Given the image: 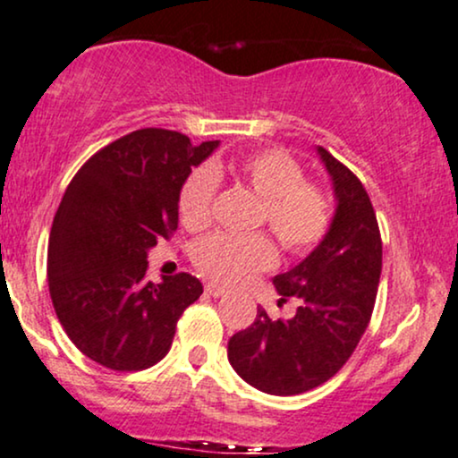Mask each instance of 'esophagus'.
I'll return each instance as SVG.
<instances>
[{"label": "esophagus", "mask_w": 458, "mask_h": 458, "mask_svg": "<svg viewBox=\"0 0 458 458\" xmlns=\"http://www.w3.org/2000/svg\"><path fill=\"white\" fill-rule=\"evenodd\" d=\"M206 292L212 295V298H223V295L227 293V289H225L223 284H218V283H208Z\"/></svg>", "instance_id": "obj_1"}]
</instances>
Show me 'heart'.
I'll list each match as a JSON object with an SVG mask.
<instances>
[{"label":"heart","instance_id":"1","mask_svg":"<svg viewBox=\"0 0 458 458\" xmlns=\"http://www.w3.org/2000/svg\"><path fill=\"white\" fill-rule=\"evenodd\" d=\"M231 171L263 199L261 220L289 255L302 257L326 238L330 229V199L317 184L304 182L302 166L283 149H259L233 163L203 165L186 177L180 191V218L186 229L208 227L218 177ZM195 266L214 281L244 283L255 272L276 263V249L263 233H214L197 244Z\"/></svg>","mask_w":458,"mask_h":458}]
</instances>
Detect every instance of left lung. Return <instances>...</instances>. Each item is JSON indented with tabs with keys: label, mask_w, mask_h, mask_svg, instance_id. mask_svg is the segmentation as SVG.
<instances>
[{
	"label": "left lung",
	"mask_w": 458,
	"mask_h": 458,
	"mask_svg": "<svg viewBox=\"0 0 458 458\" xmlns=\"http://www.w3.org/2000/svg\"><path fill=\"white\" fill-rule=\"evenodd\" d=\"M335 191V216L326 238L292 270L272 278L276 293L298 300L292 319L272 321L257 309L255 324L229 338L235 373L266 394H302L347 362L367 330L381 274L375 209L345 165L317 145Z\"/></svg>",
	"instance_id": "8db88e82"
}]
</instances>
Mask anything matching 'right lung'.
Listing matches in <instances>:
<instances>
[{
  "instance_id": "obj_1",
  "label": "right lung",
  "mask_w": 458,
  "mask_h": 458,
  "mask_svg": "<svg viewBox=\"0 0 458 458\" xmlns=\"http://www.w3.org/2000/svg\"><path fill=\"white\" fill-rule=\"evenodd\" d=\"M218 145L134 131L91 156L64 192L48 238V292L70 341L102 367L160 362L177 319L203 293L191 274L152 283L145 270L148 252L177 227L182 184Z\"/></svg>"
}]
</instances>
